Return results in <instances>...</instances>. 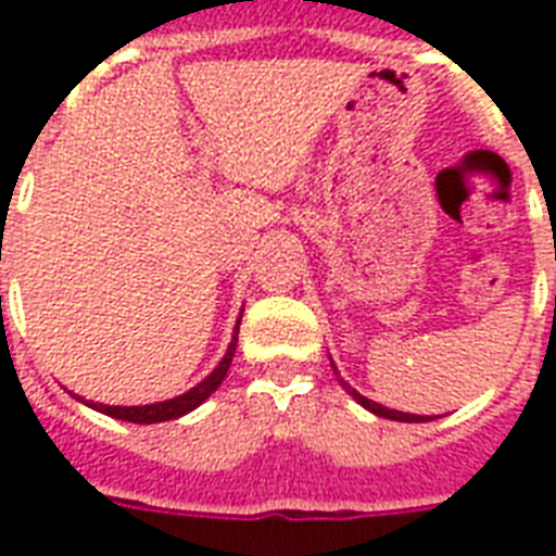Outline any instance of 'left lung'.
Returning <instances> with one entry per match:
<instances>
[{"instance_id": "1", "label": "left lung", "mask_w": 556, "mask_h": 556, "mask_svg": "<svg viewBox=\"0 0 556 556\" xmlns=\"http://www.w3.org/2000/svg\"><path fill=\"white\" fill-rule=\"evenodd\" d=\"M331 369H334V375H338V380L340 383H343V389H346L349 395L355 397L357 404L361 406H366V409H369V413H375V415H380V418H389V421H406V424H421V421H432L430 415H413V413H397V409H389V406H383V404H375V401H369V397H364L361 395V392H357L355 387H349L346 380L340 378V371H338V366H334V361H331Z\"/></svg>"}]
</instances>
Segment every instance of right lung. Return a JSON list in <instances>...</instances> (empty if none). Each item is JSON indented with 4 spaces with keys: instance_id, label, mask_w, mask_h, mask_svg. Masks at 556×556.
Segmentation results:
<instances>
[{
    "instance_id": "right-lung-1",
    "label": "right lung",
    "mask_w": 556,
    "mask_h": 556,
    "mask_svg": "<svg viewBox=\"0 0 556 556\" xmlns=\"http://www.w3.org/2000/svg\"><path fill=\"white\" fill-rule=\"evenodd\" d=\"M236 340H239V326L233 331V340L227 346L225 357L218 361V366L210 371L207 378L195 383L190 392L178 397H169V401H159V404H147V406H109V404H94V409L103 415H112V418H121V421H132V424H159V421H173V418H181V415L192 413L195 406L204 404L225 380L227 369H230V361H233L236 352ZM91 406V404H89Z\"/></svg>"
}]
</instances>
